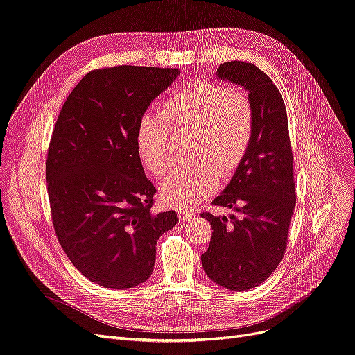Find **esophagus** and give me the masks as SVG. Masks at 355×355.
Masks as SVG:
<instances>
[{
    "mask_svg": "<svg viewBox=\"0 0 355 355\" xmlns=\"http://www.w3.org/2000/svg\"><path fill=\"white\" fill-rule=\"evenodd\" d=\"M193 216H194V212L190 211V209H181V211H178V218L181 222L191 220Z\"/></svg>",
    "mask_w": 355,
    "mask_h": 355,
    "instance_id": "obj_1",
    "label": "esophagus"
}]
</instances>
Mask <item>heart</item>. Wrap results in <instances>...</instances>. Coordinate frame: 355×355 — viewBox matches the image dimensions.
<instances>
[{
	"label": "heart",
	"instance_id": "obj_1",
	"mask_svg": "<svg viewBox=\"0 0 355 355\" xmlns=\"http://www.w3.org/2000/svg\"><path fill=\"white\" fill-rule=\"evenodd\" d=\"M257 118L245 90L214 82H196L162 107L161 115H143L136 130V149L144 169L164 175L173 165L174 133L194 136L196 161L191 169L174 171L161 181L159 199L165 206L187 207L211 194L250 150Z\"/></svg>",
	"mask_w": 355,
	"mask_h": 355
}]
</instances>
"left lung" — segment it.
Listing matches in <instances>:
<instances>
[{
    "instance_id": "8db88e82",
    "label": "left lung",
    "mask_w": 355,
    "mask_h": 355,
    "mask_svg": "<svg viewBox=\"0 0 355 355\" xmlns=\"http://www.w3.org/2000/svg\"><path fill=\"white\" fill-rule=\"evenodd\" d=\"M216 76L248 92L257 127L244 161L212 202L234 214H202L214 230L202 265L218 285L244 291L265 282L285 254L297 200L293 150L284 99L266 73L252 62L228 61Z\"/></svg>"
}]
</instances>
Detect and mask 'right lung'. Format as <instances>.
Listing matches in <instances>:
<instances>
[{
	"mask_svg": "<svg viewBox=\"0 0 355 355\" xmlns=\"http://www.w3.org/2000/svg\"><path fill=\"white\" fill-rule=\"evenodd\" d=\"M178 69L118 65L87 73L64 102L46 157L52 222L62 250L89 281L125 290L148 281L157 239L174 211L155 215L136 130Z\"/></svg>",
	"mask_w": 355,
	"mask_h": 355,
	"instance_id": "right-lung-1",
	"label": "right lung"
}]
</instances>
